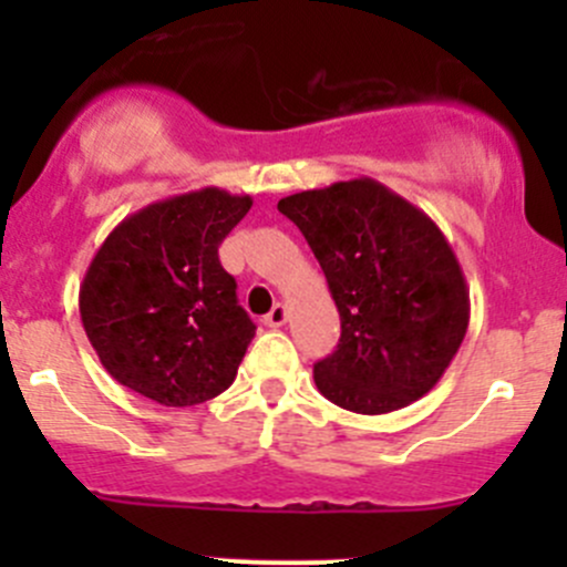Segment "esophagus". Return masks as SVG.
Returning <instances> with one entry per match:
<instances>
[{"instance_id": "34e87169", "label": "esophagus", "mask_w": 567, "mask_h": 567, "mask_svg": "<svg viewBox=\"0 0 567 567\" xmlns=\"http://www.w3.org/2000/svg\"><path fill=\"white\" fill-rule=\"evenodd\" d=\"M285 320H288V307H285V305H274L271 312H268V316L262 318V323L271 326V329H279V326H285Z\"/></svg>"}]
</instances>
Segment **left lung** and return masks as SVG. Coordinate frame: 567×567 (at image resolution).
Here are the masks:
<instances>
[{
	"label": "left lung",
	"instance_id": "1",
	"mask_svg": "<svg viewBox=\"0 0 567 567\" xmlns=\"http://www.w3.org/2000/svg\"><path fill=\"white\" fill-rule=\"evenodd\" d=\"M329 282L337 351L316 364L326 400L386 414L439 384L468 329V288L436 221L373 177L279 199Z\"/></svg>",
	"mask_w": 567,
	"mask_h": 567
}]
</instances>
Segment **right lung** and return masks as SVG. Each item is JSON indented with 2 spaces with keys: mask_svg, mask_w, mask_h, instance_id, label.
<instances>
[{
  "mask_svg": "<svg viewBox=\"0 0 567 567\" xmlns=\"http://www.w3.org/2000/svg\"><path fill=\"white\" fill-rule=\"evenodd\" d=\"M249 208V194L205 186L145 205L109 233L79 312L117 384L162 405L205 403L233 384L255 323L219 244Z\"/></svg>",
  "mask_w": 567,
  "mask_h": 567,
  "instance_id": "right-lung-1",
  "label": "right lung"
}]
</instances>
